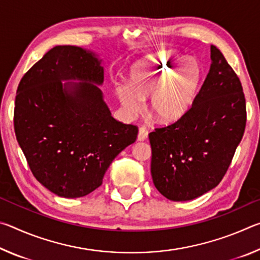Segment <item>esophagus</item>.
<instances>
[{
    "label": "esophagus",
    "instance_id": "34e87169",
    "mask_svg": "<svg viewBox=\"0 0 260 260\" xmlns=\"http://www.w3.org/2000/svg\"><path fill=\"white\" fill-rule=\"evenodd\" d=\"M148 138V129L146 127H140L139 134H138V140L139 141H144Z\"/></svg>",
    "mask_w": 260,
    "mask_h": 260
}]
</instances>
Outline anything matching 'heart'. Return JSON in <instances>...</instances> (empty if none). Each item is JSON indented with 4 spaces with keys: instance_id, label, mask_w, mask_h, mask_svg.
<instances>
[{
    "instance_id": "obj_1",
    "label": "heart",
    "mask_w": 260,
    "mask_h": 260,
    "mask_svg": "<svg viewBox=\"0 0 260 260\" xmlns=\"http://www.w3.org/2000/svg\"><path fill=\"white\" fill-rule=\"evenodd\" d=\"M201 78V65L195 58L166 50L140 61L132 71L131 86L118 85L116 91L128 113H140L143 100L149 98V111L156 119L173 122L190 109Z\"/></svg>"
}]
</instances>
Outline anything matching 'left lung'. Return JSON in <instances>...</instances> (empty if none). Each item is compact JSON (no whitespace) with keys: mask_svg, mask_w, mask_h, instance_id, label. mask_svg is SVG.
<instances>
[{"mask_svg":"<svg viewBox=\"0 0 260 260\" xmlns=\"http://www.w3.org/2000/svg\"><path fill=\"white\" fill-rule=\"evenodd\" d=\"M210 71L183 116L149 134L151 177L157 190L174 202L217 187L230 167L246 122L239 77L217 47Z\"/></svg>","mask_w":260,"mask_h":260,"instance_id":"obj_1","label":"left lung"}]
</instances>
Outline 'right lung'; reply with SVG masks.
Listing matches in <instances>:
<instances>
[{
	"mask_svg": "<svg viewBox=\"0 0 260 260\" xmlns=\"http://www.w3.org/2000/svg\"><path fill=\"white\" fill-rule=\"evenodd\" d=\"M76 78L84 82L61 83ZM103 79L94 52L56 46L18 85L17 141L35 179L60 197L77 199L99 188L112 160L138 136L135 125L111 116L96 86Z\"/></svg>",
	"mask_w": 260,
	"mask_h": 260,
	"instance_id": "right-lung-1",
	"label": "right lung"
}]
</instances>
